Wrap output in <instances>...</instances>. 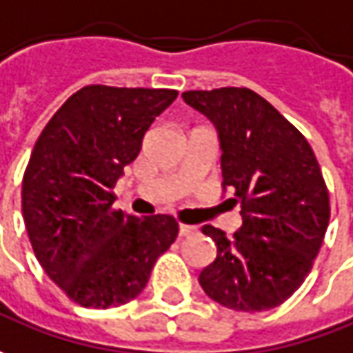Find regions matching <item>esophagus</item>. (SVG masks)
Wrapping results in <instances>:
<instances>
[{
  "label": "esophagus",
  "instance_id": "1",
  "mask_svg": "<svg viewBox=\"0 0 353 353\" xmlns=\"http://www.w3.org/2000/svg\"><path fill=\"white\" fill-rule=\"evenodd\" d=\"M195 232H197V228H195V226L179 225V236H191V234H195Z\"/></svg>",
  "mask_w": 353,
  "mask_h": 353
}]
</instances>
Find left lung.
Instances as JSON below:
<instances>
[{
	"label": "left lung",
	"instance_id": "obj_1",
	"mask_svg": "<svg viewBox=\"0 0 353 353\" xmlns=\"http://www.w3.org/2000/svg\"><path fill=\"white\" fill-rule=\"evenodd\" d=\"M219 132L223 188L234 189L242 226L228 240L203 226L216 258L199 274L226 309L260 312L281 305L309 275L330 219L328 189L307 139L248 88L181 93Z\"/></svg>",
	"mask_w": 353,
	"mask_h": 353
}]
</instances>
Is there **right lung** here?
<instances>
[{
    "label": "right lung",
    "mask_w": 353,
    "mask_h": 353,
    "mask_svg": "<svg viewBox=\"0 0 353 353\" xmlns=\"http://www.w3.org/2000/svg\"><path fill=\"white\" fill-rule=\"evenodd\" d=\"M176 97V90L85 85L32 148L21 191L29 240L46 275L81 307L132 301L177 238L170 214L139 219L113 209L123 168Z\"/></svg>",
    "instance_id": "obj_1"
}]
</instances>
